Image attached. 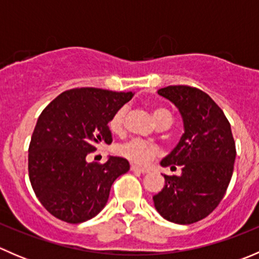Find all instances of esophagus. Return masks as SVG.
I'll list each match as a JSON object with an SVG mask.
<instances>
[{
    "label": "esophagus",
    "instance_id": "34e87169",
    "mask_svg": "<svg viewBox=\"0 0 259 259\" xmlns=\"http://www.w3.org/2000/svg\"><path fill=\"white\" fill-rule=\"evenodd\" d=\"M130 169H132L134 173H139V174H146V173H148V170H146V169L139 168V166H135V165H132V168H130Z\"/></svg>",
    "mask_w": 259,
    "mask_h": 259
}]
</instances>
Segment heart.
Here are the masks:
<instances>
[{"instance_id": "heart-1", "label": "heart", "mask_w": 259, "mask_h": 259, "mask_svg": "<svg viewBox=\"0 0 259 259\" xmlns=\"http://www.w3.org/2000/svg\"><path fill=\"white\" fill-rule=\"evenodd\" d=\"M127 108L121 106L117 109L115 113L111 115L109 120V129L114 134H119L122 132L125 124V117H126ZM153 116L155 119L156 124L159 126H169L173 121L170 111L163 106H154L153 108ZM115 153L122 159H126L127 161L137 165H145L148 164L154 156L158 154V148L153 143L145 142L143 139H129L126 142H122L115 146Z\"/></svg>"}]
</instances>
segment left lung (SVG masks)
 I'll list each match as a JSON object with an SVG mask.
<instances>
[{"instance_id":"1","label":"left lung","mask_w":259,"mask_h":259,"mask_svg":"<svg viewBox=\"0 0 259 259\" xmlns=\"http://www.w3.org/2000/svg\"><path fill=\"white\" fill-rule=\"evenodd\" d=\"M158 94L176 104L185 132L160 163L180 166L182 176H164L165 185L153 197L154 205L169 222L192 224L209 215L223 199L233 174L236 143L223 110L204 91L171 85Z\"/></svg>"}]
</instances>
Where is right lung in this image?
Returning <instances> with one entry per match:
<instances>
[{
    "instance_id": "1",
    "label": "right lung",
    "mask_w": 259,
    "mask_h": 259,
    "mask_svg": "<svg viewBox=\"0 0 259 259\" xmlns=\"http://www.w3.org/2000/svg\"><path fill=\"white\" fill-rule=\"evenodd\" d=\"M133 93L98 88L64 91L42 110L28 146V177L45 209L67 223L95 217L109 199L111 185L130 169L129 161L110 156L88 163L101 143L111 144V115Z\"/></svg>"
}]
</instances>
